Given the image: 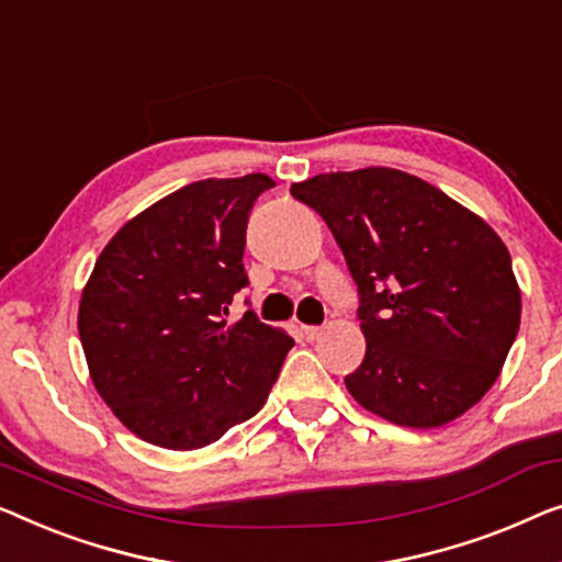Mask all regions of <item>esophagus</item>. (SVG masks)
<instances>
[{
    "mask_svg": "<svg viewBox=\"0 0 562 562\" xmlns=\"http://www.w3.org/2000/svg\"><path fill=\"white\" fill-rule=\"evenodd\" d=\"M301 335H304L308 341L322 337V327H301Z\"/></svg>",
    "mask_w": 562,
    "mask_h": 562,
    "instance_id": "1",
    "label": "esophagus"
}]
</instances>
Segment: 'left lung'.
I'll use <instances>...</instances> for the list:
<instances>
[{
	"instance_id": "left-lung-1",
	"label": "left lung",
	"mask_w": 562,
	"mask_h": 562,
	"mask_svg": "<svg viewBox=\"0 0 562 562\" xmlns=\"http://www.w3.org/2000/svg\"><path fill=\"white\" fill-rule=\"evenodd\" d=\"M291 194L324 217L360 291L368 352L345 378L349 395L408 428L474 408L522 314L499 235L438 187L390 167L316 175Z\"/></svg>"
}]
</instances>
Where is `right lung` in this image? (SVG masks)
I'll list each match as a JSON object with an SVG mask.
<instances>
[{"instance_id": "right-lung-1", "label": "right lung", "mask_w": 562, "mask_h": 562, "mask_svg": "<svg viewBox=\"0 0 562 562\" xmlns=\"http://www.w3.org/2000/svg\"><path fill=\"white\" fill-rule=\"evenodd\" d=\"M273 184L261 172L184 184L101 250L78 335L95 390L142 441L194 451L263 408L294 339L250 312L225 316L248 283V213Z\"/></svg>"}]
</instances>
